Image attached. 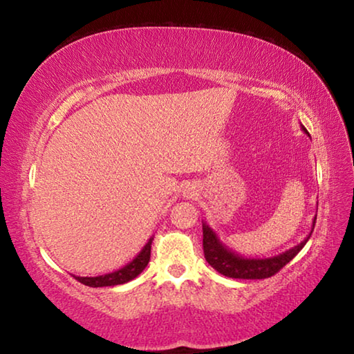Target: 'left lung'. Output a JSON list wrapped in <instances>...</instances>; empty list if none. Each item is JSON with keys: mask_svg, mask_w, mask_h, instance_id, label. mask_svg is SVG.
Returning a JSON list of instances; mask_svg holds the SVG:
<instances>
[{"mask_svg": "<svg viewBox=\"0 0 354 354\" xmlns=\"http://www.w3.org/2000/svg\"><path fill=\"white\" fill-rule=\"evenodd\" d=\"M304 133H308V129L301 127ZM314 217L313 221V230H310L309 236L304 239L301 243L295 245L290 250L284 251L278 256L272 257H245L242 254L236 253L231 248H227L226 245L220 241L217 232H215L206 221H203V250H205V257L207 263L214 267L218 273L225 274L227 278H236V279H263L270 278L274 273H278L286 263H289L293 257H295L301 248L309 241L310 234H313L314 226H315Z\"/></svg>", "mask_w": 354, "mask_h": 354, "instance_id": "obj_1", "label": "left lung"}]
</instances>
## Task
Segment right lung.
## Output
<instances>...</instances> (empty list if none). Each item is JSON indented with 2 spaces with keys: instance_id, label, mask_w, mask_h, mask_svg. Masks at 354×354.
I'll return each instance as SVG.
<instances>
[{
  "instance_id": "add662e5",
  "label": "right lung",
  "mask_w": 354,
  "mask_h": 354,
  "mask_svg": "<svg viewBox=\"0 0 354 354\" xmlns=\"http://www.w3.org/2000/svg\"><path fill=\"white\" fill-rule=\"evenodd\" d=\"M151 242H153V237L147 242V245L142 248L140 253L137 254L129 263H127L123 268H120V270L100 274V277H75V278L80 281V283L86 284L88 287H106V286H118V284L128 283V281L139 277V274L145 270V267L149 262V256H151Z\"/></svg>"
}]
</instances>
